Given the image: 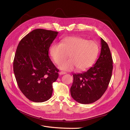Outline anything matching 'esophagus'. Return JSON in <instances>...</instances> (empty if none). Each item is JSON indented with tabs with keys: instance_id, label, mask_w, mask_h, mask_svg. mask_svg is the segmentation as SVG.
<instances>
[{
	"instance_id": "esophagus-1",
	"label": "esophagus",
	"mask_w": 130,
	"mask_h": 130,
	"mask_svg": "<svg viewBox=\"0 0 130 130\" xmlns=\"http://www.w3.org/2000/svg\"><path fill=\"white\" fill-rule=\"evenodd\" d=\"M67 74V73L65 72L61 71V72H59V74H60V75H63V74Z\"/></svg>"
}]
</instances>
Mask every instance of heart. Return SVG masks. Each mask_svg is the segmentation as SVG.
I'll list each match as a JSON object with an SVG mask.
<instances>
[{
    "mask_svg": "<svg viewBox=\"0 0 130 130\" xmlns=\"http://www.w3.org/2000/svg\"><path fill=\"white\" fill-rule=\"evenodd\" d=\"M99 52V46L93 41L76 36L66 37L61 43H56L50 48V54L54 62L59 65L68 58L70 60L59 66L61 69L71 71L77 68L85 71L95 62Z\"/></svg>",
    "mask_w": 130,
    "mask_h": 130,
    "instance_id": "heart-1",
    "label": "heart"
}]
</instances>
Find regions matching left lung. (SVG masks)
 <instances>
[{"instance_id":"8db88e82","label":"left lung","mask_w":130,"mask_h":130,"mask_svg":"<svg viewBox=\"0 0 130 130\" xmlns=\"http://www.w3.org/2000/svg\"><path fill=\"white\" fill-rule=\"evenodd\" d=\"M99 58L87 72L73 74L70 94L73 99L82 104H91L99 100L107 89L111 80L113 60L107 43L101 38Z\"/></svg>"}]
</instances>
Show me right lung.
<instances>
[{
    "label": "right lung",
    "mask_w": 130,
    "mask_h": 130,
    "mask_svg": "<svg viewBox=\"0 0 130 130\" xmlns=\"http://www.w3.org/2000/svg\"><path fill=\"white\" fill-rule=\"evenodd\" d=\"M58 32L34 30L19 43L13 60V72L18 87L30 101L42 103L52 95L53 83L58 69L49 56L50 45Z\"/></svg>",
    "instance_id": "1"
}]
</instances>
